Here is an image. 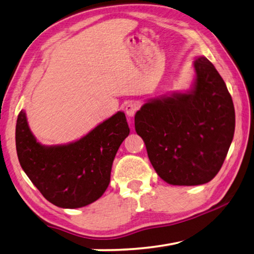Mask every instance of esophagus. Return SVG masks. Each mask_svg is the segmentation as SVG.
Instances as JSON below:
<instances>
[{
    "label": "esophagus",
    "mask_w": 254,
    "mask_h": 254,
    "mask_svg": "<svg viewBox=\"0 0 254 254\" xmlns=\"http://www.w3.org/2000/svg\"><path fill=\"white\" fill-rule=\"evenodd\" d=\"M137 111V105L133 102H128L126 105V113L127 117H133L135 114V112Z\"/></svg>",
    "instance_id": "1"
}]
</instances>
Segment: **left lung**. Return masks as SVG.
I'll use <instances>...</instances> for the list:
<instances>
[{
    "label": "left lung",
    "instance_id": "obj_1",
    "mask_svg": "<svg viewBox=\"0 0 254 254\" xmlns=\"http://www.w3.org/2000/svg\"><path fill=\"white\" fill-rule=\"evenodd\" d=\"M191 92L153 100L135 114L159 177L170 185L196 186L220 171L235 128V112L224 80L208 59L195 60Z\"/></svg>",
    "mask_w": 254,
    "mask_h": 254
}]
</instances>
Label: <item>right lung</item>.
<instances>
[{"mask_svg": "<svg viewBox=\"0 0 254 254\" xmlns=\"http://www.w3.org/2000/svg\"><path fill=\"white\" fill-rule=\"evenodd\" d=\"M128 133L126 115L118 112L74 143L44 147L34 139L21 111L16 153L24 173L47 200L59 207L78 208L104 194L114 157Z\"/></svg>", "mask_w": 254, "mask_h": 254, "instance_id": "right-lung-1", "label": "right lung"}]
</instances>
